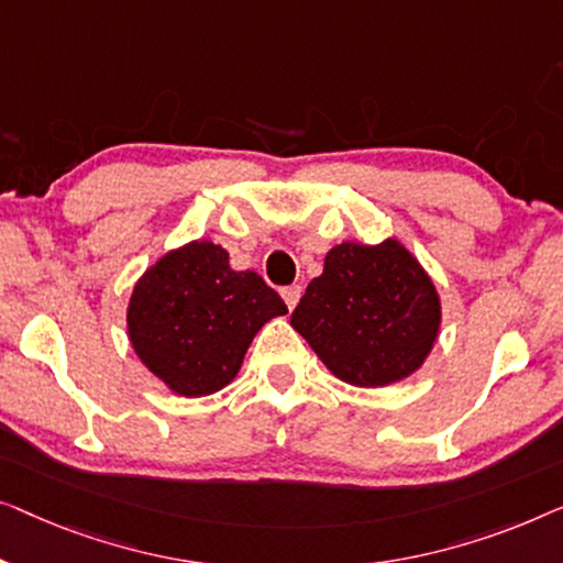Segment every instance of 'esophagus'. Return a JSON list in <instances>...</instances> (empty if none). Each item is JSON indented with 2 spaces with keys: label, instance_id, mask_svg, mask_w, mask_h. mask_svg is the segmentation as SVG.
<instances>
[{
  "label": "esophagus",
  "instance_id": "1",
  "mask_svg": "<svg viewBox=\"0 0 563 563\" xmlns=\"http://www.w3.org/2000/svg\"><path fill=\"white\" fill-rule=\"evenodd\" d=\"M300 292H303V290H300V285H288V288H283V290H280V296H283V300H285V306H288L290 311H292V308L298 306Z\"/></svg>",
  "mask_w": 563,
  "mask_h": 563
}]
</instances>
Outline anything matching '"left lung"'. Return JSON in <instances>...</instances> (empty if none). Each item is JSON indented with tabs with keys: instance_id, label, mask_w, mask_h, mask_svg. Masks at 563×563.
Segmentation results:
<instances>
[{
	"instance_id": "obj_1",
	"label": "left lung",
	"mask_w": 563,
	"mask_h": 563,
	"mask_svg": "<svg viewBox=\"0 0 563 563\" xmlns=\"http://www.w3.org/2000/svg\"><path fill=\"white\" fill-rule=\"evenodd\" d=\"M290 327L331 375L357 387L400 383L423 367L441 329V296L398 240L342 242L323 257Z\"/></svg>"
}]
</instances>
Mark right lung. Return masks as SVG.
I'll return each mask as SVG.
<instances>
[{"label":"right lung","instance_id":"1","mask_svg":"<svg viewBox=\"0 0 563 563\" xmlns=\"http://www.w3.org/2000/svg\"><path fill=\"white\" fill-rule=\"evenodd\" d=\"M288 313L255 271H232L229 252L194 240L157 257L134 283L126 336L137 360L184 398L227 387L252 339Z\"/></svg>","mask_w":563,"mask_h":563}]
</instances>
